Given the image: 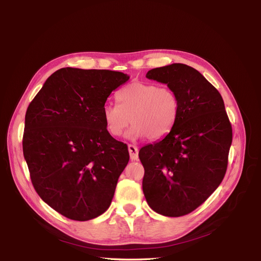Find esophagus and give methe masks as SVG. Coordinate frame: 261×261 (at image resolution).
I'll return each mask as SVG.
<instances>
[{"mask_svg": "<svg viewBox=\"0 0 261 261\" xmlns=\"http://www.w3.org/2000/svg\"><path fill=\"white\" fill-rule=\"evenodd\" d=\"M128 151L132 161H137L138 160V148L134 145H128Z\"/></svg>", "mask_w": 261, "mask_h": 261, "instance_id": "34e87169", "label": "esophagus"}]
</instances>
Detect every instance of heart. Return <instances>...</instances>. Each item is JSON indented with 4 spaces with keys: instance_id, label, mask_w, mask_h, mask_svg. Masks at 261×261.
<instances>
[{
    "instance_id": "b5f03b06",
    "label": "heart",
    "mask_w": 261,
    "mask_h": 261,
    "mask_svg": "<svg viewBox=\"0 0 261 261\" xmlns=\"http://www.w3.org/2000/svg\"><path fill=\"white\" fill-rule=\"evenodd\" d=\"M116 99L118 106L106 103L102 108L107 129L114 137L122 136L132 123L128 138L158 140L168 135L177 120L179 100L169 87L135 82L118 91Z\"/></svg>"
}]
</instances>
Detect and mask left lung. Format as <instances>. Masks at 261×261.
Listing matches in <instances>:
<instances>
[{"label": "left lung", "instance_id": "obj_1", "mask_svg": "<svg viewBox=\"0 0 261 261\" xmlns=\"http://www.w3.org/2000/svg\"><path fill=\"white\" fill-rule=\"evenodd\" d=\"M146 77L176 92L179 112L167 136L139 150L144 195L153 211L181 217L198 208L222 181L232 126L220 92L197 69L174 63L149 70Z\"/></svg>", "mask_w": 261, "mask_h": 261}]
</instances>
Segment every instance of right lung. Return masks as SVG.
Segmentation results:
<instances>
[{
    "mask_svg": "<svg viewBox=\"0 0 261 261\" xmlns=\"http://www.w3.org/2000/svg\"><path fill=\"white\" fill-rule=\"evenodd\" d=\"M127 74L61 68L45 81L25 116L22 151L40 198L70 220L88 221L111 204L129 160L107 129L102 108Z\"/></svg>",
    "mask_w": 261,
    "mask_h": 261,
    "instance_id": "1",
    "label": "right lung"
}]
</instances>
